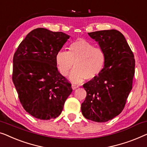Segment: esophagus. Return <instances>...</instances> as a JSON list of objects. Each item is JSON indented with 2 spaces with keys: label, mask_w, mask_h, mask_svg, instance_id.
Masks as SVG:
<instances>
[{
  "label": "esophagus",
  "mask_w": 147,
  "mask_h": 147,
  "mask_svg": "<svg viewBox=\"0 0 147 147\" xmlns=\"http://www.w3.org/2000/svg\"><path fill=\"white\" fill-rule=\"evenodd\" d=\"M71 88H72V89H77L78 88V86H76V85H74V84H72L71 85Z\"/></svg>",
  "instance_id": "obj_1"
}]
</instances>
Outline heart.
Segmentation results:
<instances>
[{"instance_id":"b5f03b06","label":"heart","mask_w":147,"mask_h":147,"mask_svg":"<svg viewBox=\"0 0 147 147\" xmlns=\"http://www.w3.org/2000/svg\"><path fill=\"white\" fill-rule=\"evenodd\" d=\"M106 59L103 50L84 39L71 43L68 52L60 50L56 55L57 66L63 76L68 75L75 64L76 69L69 76V80L74 84L98 77L105 67Z\"/></svg>"}]
</instances>
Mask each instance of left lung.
Instances as JSON below:
<instances>
[{"instance_id": "obj_1", "label": "left lung", "mask_w": 147, "mask_h": 147, "mask_svg": "<svg viewBox=\"0 0 147 147\" xmlns=\"http://www.w3.org/2000/svg\"><path fill=\"white\" fill-rule=\"evenodd\" d=\"M106 54L101 74L83 85L87 95L82 103L86 119L106 122L119 115L132 89L135 60L127 40L119 31L108 30L88 33Z\"/></svg>"}]
</instances>
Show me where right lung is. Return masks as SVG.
<instances>
[{
	"label": "right lung",
	"instance_id": "1",
	"mask_svg": "<svg viewBox=\"0 0 147 147\" xmlns=\"http://www.w3.org/2000/svg\"><path fill=\"white\" fill-rule=\"evenodd\" d=\"M69 36L38 28L28 33L13 57L12 82L22 107L38 119L61 114L71 85L59 73L56 55Z\"/></svg>",
	"mask_w": 147,
	"mask_h": 147
}]
</instances>
